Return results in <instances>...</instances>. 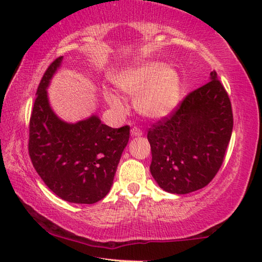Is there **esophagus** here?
Instances as JSON below:
<instances>
[{
    "label": "esophagus",
    "instance_id": "esophagus-1",
    "mask_svg": "<svg viewBox=\"0 0 262 262\" xmlns=\"http://www.w3.org/2000/svg\"><path fill=\"white\" fill-rule=\"evenodd\" d=\"M130 133H132V135H133V136H141L142 134H143V133H142V130H141V128L136 127V126H134V127L132 128Z\"/></svg>",
    "mask_w": 262,
    "mask_h": 262
}]
</instances>
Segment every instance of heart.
Segmentation results:
<instances>
[{"label": "heart", "instance_id": "obj_1", "mask_svg": "<svg viewBox=\"0 0 262 262\" xmlns=\"http://www.w3.org/2000/svg\"><path fill=\"white\" fill-rule=\"evenodd\" d=\"M117 86L127 95L136 96L135 105L148 118L166 117L179 104L180 81L173 69L156 62L142 63L127 68L115 79ZM106 100L113 108L122 112L125 106L112 92H106Z\"/></svg>", "mask_w": 262, "mask_h": 262}]
</instances>
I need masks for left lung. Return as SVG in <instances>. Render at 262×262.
Instances as JSON below:
<instances>
[{"mask_svg":"<svg viewBox=\"0 0 262 262\" xmlns=\"http://www.w3.org/2000/svg\"><path fill=\"white\" fill-rule=\"evenodd\" d=\"M232 127L231 101L212 70L210 82L149 128L150 172L159 187L173 194L206 187L223 164Z\"/></svg>","mask_w":262,"mask_h":262,"instance_id":"8db88e82","label":"left lung"}]
</instances>
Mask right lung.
<instances>
[{"instance_id":"right-lung-1","label":"right lung","mask_w":262,"mask_h":262,"mask_svg":"<svg viewBox=\"0 0 262 262\" xmlns=\"http://www.w3.org/2000/svg\"><path fill=\"white\" fill-rule=\"evenodd\" d=\"M62 56L50 64L37 90L29 127V155L43 183L62 200L92 205L110 192L129 126L112 128L97 115L76 123L60 120L47 86Z\"/></svg>"}]
</instances>
